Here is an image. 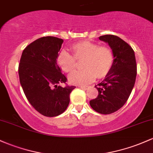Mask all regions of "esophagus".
I'll return each mask as SVG.
<instances>
[{"instance_id":"esophagus-1","label":"esophagus","mask_w":153,"mask_h":153,"mask_svg":"<svg viewBox=\"0 0 153 153\" xmlns=\"http://www.w3.org/2000/svg\"><path fill=\"white\" fill-rule=\"evenodd\" d=\"M80 88H82V89H83V90H86L87 88H88V87L87 86H79Z\"/></svg>"}]
</instances>
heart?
Returning a JSON list of instances; mask_svg holds the SVG:
<instances>
[{
    "label": "heart",
    "mask_w": 153,
    "mask_h": 153,
    "mask_svg": "<svg viewBox=\"0 0 153 153\" xmlns=\"http://www.w3.org/2000/svg\"><path fill=\"white\" fill-rule=\"evenodd\" d=\"M73 55L62 50L56 57L57 65L66 73H71L76 68V60L83 59L82 70L74 71L69 75L71 83L86 85L96 78H102L110 73L114 63V54L108 46H100L88 41H80L71 47Z\"/></svg>",
    "instance_id": "obj_1"
}]
</instances>
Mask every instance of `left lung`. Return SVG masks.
I'll list each match as a JSON object with an SVG mask.
<instances>
[{
  "label": "left lung",
  "mask_w": 153,
  "mask_h": 153,
  "mask_svg": "<svg viewBox=\"0 0 153 153\" xmlns=\"http://www.w3.org/2000/svg\"><path fill=\"white\" fill-rule=\"evenodd\" d=\"M99 38L111 48L114 63L105 80L95 85L99 94L90 105L96 112L107 115L121 108L128 100L135 84L137 62L134 50L121 38L113 35Z\"/></svg>",
  "instance_id": "8db88e82"
}]
</instances>
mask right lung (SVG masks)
<instances>
[{"mask_svg":"<svg viewBox=\"0 0 153 153\" xmlns=\"http://www.w3.org/2000/svg\"><path fill=\"white\" fill-rule=\"evenodd\" d=\"M63 41L53 36L38 38L25 48L20 59L19 76L23 91L30 105L46 117L65 112L75 88L59 85L67 81L56 63Z\"/></svg>","mask_w":153,"mask_h":153,"instance_id":"add662e5","label":"right lung"}]
</instances>
